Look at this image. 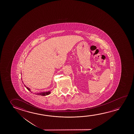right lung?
<instances>
[{"label":"right lung","mask_w":134,"mask_h":134,"mask_svg":"<svg viewBox=\"0 0 134 134\" xmlns=\"http://www.w3.org/2000/svg\"><path fill=\"white\" fill-rule=\"evenodd\" d=\"M26 87V89H27V90L29 91H30V89L29 88H28V87H27L26 86L24 85ZM51 93V92H40V93H37V94L39 95H41V96H45V95H48L49 94Z\"/></svg>","instance_id":"add662e5"}]
</instances>
